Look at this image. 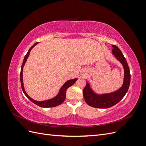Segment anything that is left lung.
Masks as SVG:
<instances>
[{
	"label": "left lung",
	"mask_w": 146,
	"mask_h": 146,
	"mask_svg": "<svg viewBox=\"0 0 146 146\" xmlns=\"http://www.w3.org/2000/svg\"><path fill=\"white\" fill-rule=\"evenodd\" d=\"M113 54L120 62L124 70V77L122 86L117 90L111 93L98 94L92 91L90 84L86 82V85L83 91V98L86 104L92 107L98 108H108L111 107L120 102L129 90L130 83V72L125 58L121 50L115 45H112Z\"/></svg>",
	"instance_id": "1"
}]
</instances>
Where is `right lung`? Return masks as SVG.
Instances as JSON below:
<instances>
[{"label": "right lung", "instance_id": "right-lung-1", "mask_svg": "<svg viewBox=\"0 0 146 146\" xmlns=\"http://www.w3.org/2000/svg\"><path fill=\"white\" fill-rule=\"evenodd\" d=\"M38 44V42L34 44L30 48V49L27 52V54L25 55V56L24 57L23 64H22V66H21V74H20L21 84L22 90H23V91L24 93V94L26 96V97H27V98L30 100L32 101L33 103L37 105L38 106H39V107H43V108H50V107H56V106L60 105V104H62L63 102L64 101L65 98H66V90H68V88L69 87H70V86H72L73 84L77 80V78H74V79H72V80H69L66 82L63 85V86L60 88V90L59 91V92L58 93V94H57L55 97H54V98L48 99V100H44V101H37V100H35L31 98L27 94V92H25V89H24V83H23V68H24V66L25 65L26 61H27L28 57L29 56L30 51L32 50V48L36 44Z\"/></svg>", "mask_w": 146, "mask_h": 146}]
</instances>
